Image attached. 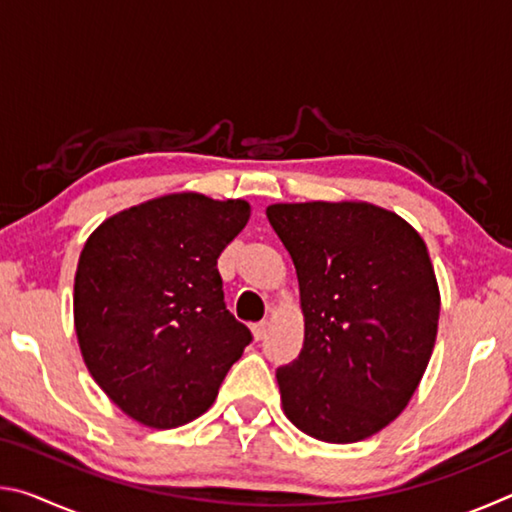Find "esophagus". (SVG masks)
Returning a JSON list of instances; mask_svg holds the SVG:
<instances>
[{
    "label": "esophagus",
    "mask_w": 512,
    "mask_h": 512,
    "mask_svg": "<svg viewBox=\"0 0 512 512\" xmlns=\"http://www.w3.org/2000/svg\"><path fill=\"white\" fill-rule=\"evenodd\" d=\"M266 332H268V320H262V323H255L253 325V336L257 341H262L264 336H266Z\"/></svg>",
    "instance_id": "esophagus-1"
}]
</instances>
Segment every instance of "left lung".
<instances>
[{"label": "left lung", "instance_id": "8db88e82", "mask_svg": "<svg viewBox=\"0 0 512 512\" xmlns=\"http://www.w3.org/2000/svg\"><path fill=\"white\" fill-rule=\"evenodd\" d=\"M298 273L305 343L277 368L287 418L348 445L400 415L436 343L440 293L422 237L370 203L266 207Z\"/></svg>", "mask_w": 512, "mask_h": 512}]
</instances>
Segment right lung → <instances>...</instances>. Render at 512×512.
Wrapping results in <instances>:
<instances>
[{
	"label": "right lung",
	"instance_id": "add662e5",
	"mask_svg": "<svg viewBox=\"0 0 512 512\" xmlns=\"http://www.w3.org/2000/svg\"><path fill=\"white\" fill-rule=\"evenodd\" d=\"M246 201L153 198L103 221L74 277L90 375L133 420L173 429L210 409L250 329L225 309L216 259L248 223Z\"/></svg>",
	"mask_w": 512,
	"mask_h": 512
}]
</instances>
